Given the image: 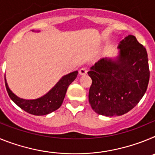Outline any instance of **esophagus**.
I'll return each instance as SVG.
<instances>
[{"instance_id": "1", "label": "esophagus", "mask_w": 155, "mask_h": 155, "mask_svg": "<svg viewBox=\"0 0 155 155\" xmlns=\"http://www.w3.org/2000/svg\"><path fill=\"white\" fill-rule=\"evenodd\" d=\"M87 72V68H81L80 71H79V74H80L81 75H84V74H86Z\"/></svg>"}]
</instances>
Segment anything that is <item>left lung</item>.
<instances>
[{
    "mask_svg": "<svg viewBox=\"0 0 155 155\" xmlns=\"http://www.w3.org/2000/svg\"><path fill=\"white\" fill-rule=\"evenodd\" d=\"M116 61L102 59L87 74L92 83L88 100L93 110L106 116H121L139 103L150 78L147 50L134 35L120 42Z\"/></svg>",
    "mask_w": 155,
    "mask_h": 155,
    "instance_id": "8db88e82",
    "label": "left lung"
}]
</instances>
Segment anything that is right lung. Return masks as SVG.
<instances>
[{"label":"right lung","instance_id":"1","mask_svg":"<svg viewBox=\"0 0 155 155\" xmlns=\"http://www.w3.org/2000/svg\"><path fill=\"white\" fill-rule=\"evenodd\" d=\"M78 73V72L76 71L64 76L47 94L37 99L25 100L16 96L9 89L5 78V86L11 99L21 109L30 114L44 116L61 107L68 86L75 80Z\"/></svg>","mask_w":155,"mask_h":155}]
</instances>
